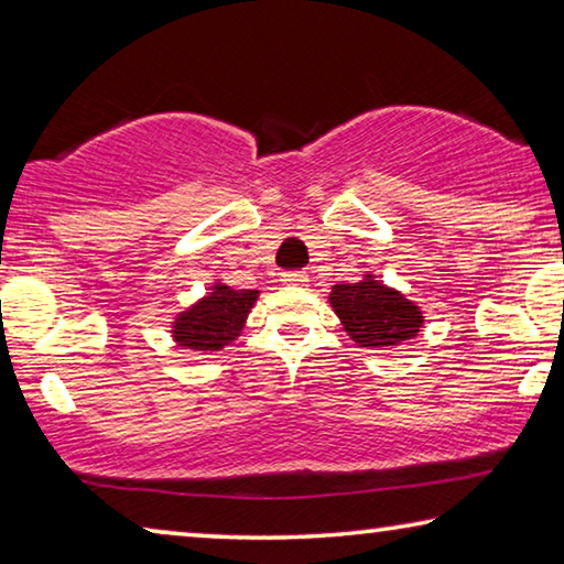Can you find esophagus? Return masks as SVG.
I'll return each instance as SVG.
<instances>
[{
    "mask_svg": "<svg viewBox=\"0 0 564 564\" xmlns=\"http://www.w3.org/2000/svg\"><path fill=\"white\" fill-rule=\"evenodd\" d=\"M281 283L283 285H305V283H308V273H305V271H285V273H281Z\"/></svg>",
    "mask_w": 564,
    "mask_h": 564,
    "instance_id": "obj_1",
    "label": "esophagus"
}]
</instances>
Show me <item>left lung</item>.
Here are the masks:
<instances>
[{
	"instance_id": "left-lung-1",
	"label": "left lung",
	"mask_w": 564,
	"mask_h": 564,
	"mask_svg": "<svg viewBox=\"0 0 564 564\" xmlns=\"http://www.w3.org/2000/svg\"><path fill=\"white\" fill-rule=\"evenodd\" d=\"M328 301L343 323V330L362 348L400 346L423 328V311L403 293L380 283L373 273L358 283L333 285Z\"/></svg>"
}]
</instances>
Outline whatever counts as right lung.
Returning a JSON list of instances; mask_svg holds the SVG:
<instances>
[{
  "label": "right lung",
  "instance_id": "right-lung-1",
  "mask_svg": "<svg viewBox=\"0 0 564 564\" xmlns=\"http://www.w3.org/2000/svg\"><path fill=\"white\" fill-rule=\"evenodd\" d=\"M256 299L259 291H236L226 283H216L212 293L178 313L171 336L176 346L188 350H221L241 336Z\"/></svg>",
  "mask_w": 564,
  "mask_h": 564
}]
</instances>
